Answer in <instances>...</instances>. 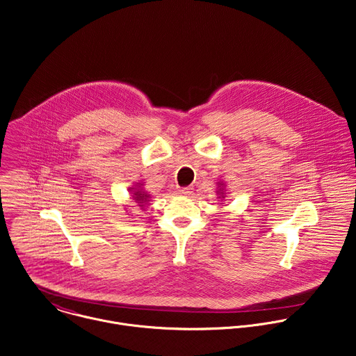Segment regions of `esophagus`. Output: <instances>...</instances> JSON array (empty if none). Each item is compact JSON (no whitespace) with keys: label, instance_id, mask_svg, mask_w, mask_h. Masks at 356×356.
<instances>
[{"label":"esophagus","instance_id":"obj_1","mask_svg":"<svg viewBox=\"0 0 356 356\" xmlns=\"http://www.w3.org/2000/svg\"><path fill=\"white\" fill-rule=\"evenodd\" d=\"M177 193H179L180 195H190V194L193 193V188H191V187H183V188H179Z\"/></svg>","mask_w":356,"mask_h":356}]
</instances>
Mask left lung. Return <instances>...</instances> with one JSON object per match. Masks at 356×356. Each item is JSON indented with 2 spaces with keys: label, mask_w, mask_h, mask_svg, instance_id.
Returning <instances> with one entry per match:
<instances>
[{
  "label": "left lung",
  "mask_w": 356,
  "mask_h": 356,
  "mask_svg": "<svg viewBox=\"0 0 356 356\" xmlns=\"http://www.w3.org/2000/svg\"><path fill=\"white\" fill-rule=\"evenodd\" d=\"M216 186H218V187H216V195H218L216 198L220 200V201H225V198H226V191H227V190H226V183H223V181L220 180V181L216 183Z\"/></svg>",
  "instance_id": "8db88e82"
}]
</instances>
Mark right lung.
<instances>
[{
	"mask_svg": "<svg viewBox=\"0 0 356 356\" xmlns=\"http://www.w3.org/2000/svg\"><path fill=\"white\" fill-rule=\"evenodd\" d=\"M129 193H130V200H133L131 202H136L140 209L145 211V208H147V207L149 205V202H151V194L145 191L144 183H143V181L136 183L133 187H130ZM126 207H127V205H126Z\"/></svg>",
	"mask_w": 356,
	"mask_h": 356,
	"instance_id": "right-lung-1",
	"label": "right lung"
}]
</instances>
